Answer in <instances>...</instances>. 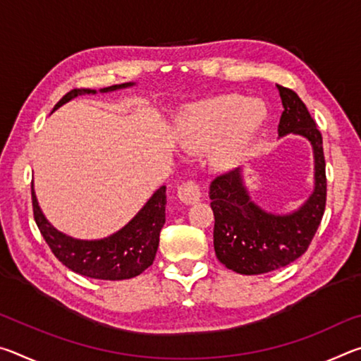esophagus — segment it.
Segmentation results:
<instances>
[{
  "instance_id": "obj_1",
  "label": "esophagus",
  "mask_w": 361,
  "mask_h": 361,
  "mask_svg": "<svg viewBox=\"0 0 361 361\" xmlns=\"http://www.w3.org/2000/svg\"><path fill=\"white\" fill-rule=\"evenodd\" d=\"M178 199L183 204L191 205V204L199 202V200L202 199V191H200L197 183L189 180L186 183H183V185L178 188Z\"/></svg>"
}]
</instances>
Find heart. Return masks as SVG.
I'll return each mask as SVG.
<instances>
[{
  "label": "heart",
  "instance_id": "obj_1",
  "mask_svg": "<svg viewBox=\"0 0 361 361\" xmlns=\"http://www.w3.org/2000/svg\"><path fill=\"white\" fill-rule=\"evenodd\" d=\"M266 121L267 109L261 102L218 95L181 109L176 140L186 152H202L218 140L213 157L219 166H229L247 154Z\"/></svg>",
  "mask_w": 361,
  "mask_h": 361
}]
</instances>
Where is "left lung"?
<instances>
[{"instance_id": "left-lung-1", "label": "left lung", "mask_w": 361, "mask_h": 361, "mask_svg": "<svg viewBox=\"0 0 361 361\" xmlns=\"http://www.w3.org/2000/svg\"><path fill=\"white\" fill-rule=\"evenodd\" d=\"M277 90L283 105L279 138L293 133L312 146L314 191L299 209L274 213L252 199L242 169L231 170L212 181L209 195L215 215L213 247L216 258L243 276L277 271L302 256L325 212L326 176L322 133L296 92L279 84Z\"/></svg>"}]
</instances>
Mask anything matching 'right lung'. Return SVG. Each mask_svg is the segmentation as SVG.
Segmentation results:
<instances>
[{"label": "right lung", "mask_w": 361, "mask_h": 361, "mask_svg": "<svg viewBox=\"0 0 361 361\" xmlns=\"http://www.w3.org/2000/svg\"><path fill=\"white\" fill-rule=\"evenodd\" d=\"M133 82L116 84L100 89L102 94L113 90L132 87ZM97 94L94 89H73L62 97L54 109L78 95ZM33 215L42 237L51 247L56 258L73 272L99 280H126L137 277L145 269H148L156 258L159 247V235L164 223H166L167 194L166 186H161L151 195L148 202L143 205L124 228L114 234L95 240H82L66 235L54 228L47 221L44 213L39 209L32 183Z\"/></svg>", "instance_id": "right-lung-1"}]
</instances>
